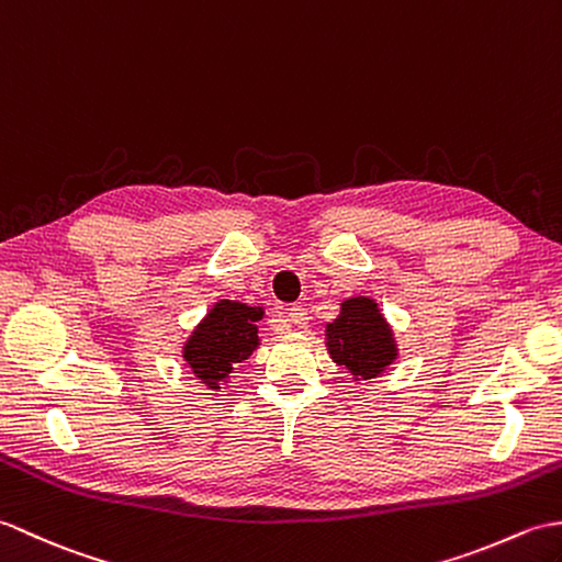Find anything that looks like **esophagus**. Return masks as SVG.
Listing matches in <instances>:
<instances>
[{"label":"esophagus","instance_id":"obj_1","mask_svg":"<svg viewBox=\"0 0 562 562\" xmlns=\"http://www.w3.org/2000/svg\"><path fill=\"white\" fill-rule=\"evenodd\" d=\"M285 317H289V324H293V327H305L307 319H310L307 310L303 305H291L289 315H285Z\"/></svg>","mask_w":562,"mask_h":562}]
</instances>
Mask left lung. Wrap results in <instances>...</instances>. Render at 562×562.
Wrapping results in <instances>:
<instances>
[{"label":"left lung","mask_w":562,"mask_h":562,"mask_svg":"<svg viewBox=\"0 0 562 562\" xmlns=\"http://www.w3.org/2000/svg\"><path fill=\"white\" fill-rule=\"evenodd\" d=\"M327 346L334 363L346 368L356 380H372L394 363L396 344L390 324L370 297H348L341 313L327 324Z\"/></svg>","instance_id":"left-lung-1"}]
</instances>
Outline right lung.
<instances>
[{
	"mask_svg": "<svg viewBox=\"0 0 562 562\" xmlns=\"http://www.w3.org/2000/svg\"><path fill=\"white\" fill-rule=\"evenodd\" d=\"M261 315H265L261 307H249L235 301H221L211 307V313L199 322L182 351L194 378L209 384L211 390H221L235 366L252 356L259 346L257 322Z\"/></svg>",
	"mask_w": 562,
	"mask_h": 562,
	"instance_id": "right-lung-1",
	"label": "right lung"
}]
</instances>
